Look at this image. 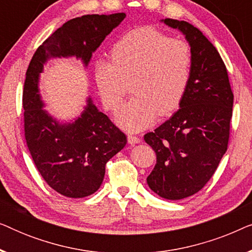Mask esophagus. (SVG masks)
Wrapping results in <instances>:
<instances>
[{"label": "esophagus", "instance_id": "34e87169", "mask_svg": "<svg viewBox=\"0 0 252 252\" xmlns=\"http://www.w3.org/2000/svg\"><path fill=\"white\" fill-rule=\"evenodd\" d=\"M127 141H128L129 144H136V143L141 142V140L139 139V137L135 135H132V134H129V135L127 136Z\"/></svg>", "mask_w": 252, "mask_h": 252}]
</instances>
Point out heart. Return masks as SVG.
I'll return each mask as SVG.
<instances>
[{
    "label": "heart",
    "mask_w": 252,
    "mask_h": 252,
    "mask_svg": "<svg viewBox=\"0 0 252 252\" xmlns=\"http://www.w3.org/2000/svg\"><path fill=\"white\" fill-rule=\"evenodd\" d=\"M111 56L113 62L95 64V81L108 110L118 108L132 85L134 98L115 115L120 127L137 132L153 125L157 115L170 116L179 108L191 73L187 43L141 27L117 41Z\"/></svg>",
    "instance_id": "1"
}]
</instances>
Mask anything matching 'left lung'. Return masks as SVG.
I'll return each instance as SVG.
<instances>
[{
  "label": "left lung",
  "mask_w": 252,
  "mask_h": 252,
  "mask_svg": "<svg viewBox=\"0 0 252 252\" xmlns=\"http://www.w3.org/2000/svg\"><path fill=\"white\" fill-rule=\"evenodd\" d=\"M161 22L184 34L192 56L180 109L144 135L157 157L148 186L175 201L201 190L218 167L228 146L234 95L218 50L201 31L184 20Z\"/></svg>",
  "instance_id": "1"
}]
</instances>
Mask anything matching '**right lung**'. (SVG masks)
Masks as SVG:
<instances>
[{
  "label": "right lung",
  "mask_w": 252,
  "mask_h": 252,
  "mask_svg": "<svg viewBox=\"0 0 252 252\" xmlns=\"http://www.w3.org/2000/svg\"><path fill=\"white\" fill-rule=\"evenodd\" d=\"M125 17L120 12L68 20L37 48L26 71L23 108L27 147L44 181L66 197L94 194L104 179L105 164L127 139L91 97L74 122L61 123L50 116L40 95V73L50 58L75 57L87 67L93 53Z\"/></svg>",
  "instance_id": "1"
}]
</instances>
